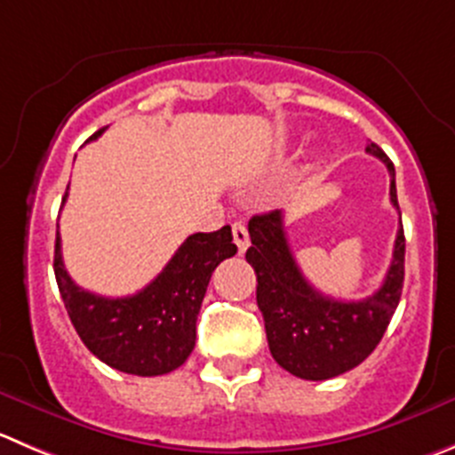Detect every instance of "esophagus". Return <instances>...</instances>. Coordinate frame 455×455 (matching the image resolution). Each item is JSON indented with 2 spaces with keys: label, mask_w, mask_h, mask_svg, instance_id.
Listing matches in <instances>:
<instances>
[{
  "label": "esophagus",
  "mask_w": 455,
  "mask_h": 455,
  "mask_svg": "<svg viewBox=\"0 0 455 455\" xmlns=\"http://www.w3.org/2000/svg\"><path fill=\"white\" fill-rule=\"evenodd\" d=\"M232 236H235V243L239 248V252L243 254L250 245V235H248V228L243 223H232Z\"/></svg>",
  "instance_id": "1"
}]
</instances>
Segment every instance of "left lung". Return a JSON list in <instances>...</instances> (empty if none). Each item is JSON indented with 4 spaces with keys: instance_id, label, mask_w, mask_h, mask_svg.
<instances>
[{
    "instance_id": "8db88e82",
    "label": "left lung",
    "mask_w": 455,
    "mask_h": 455,
    "mask_svg": "<svg viewBox=\"0 0 455 455\" xmlns=\"http://www.w3.org/2000/svg\"><path fill=\"white\" fill-rule=\"evenodd\" d=\"M366 151L387 165L391 176L388 194L397 207L395 167L375 142H369ZM248 232L252 245L245 259L257 272V304L276 364L295 378L315 382L337 378L362 364L379 344L400 304L404 283L402 225L382 285L360 301L332 299L306 281L290 252L281 210L252 216Z\"/></svg>"
}]
</instances>
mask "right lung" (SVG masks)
I'll use <instances>...</instances> for the list:
<instances>
[{
    "instance_id": "obj_1",
    "label": "right lung",
    "mask_w": 455,
    "mask_h": 455,
    "mask_svg": "<svg viewBox=\"0 0 455 455\" xmlns=\"http://www.w3.org/2000/svg\"><path fill=\"white\" fill-rule=\"evenodd\" d=\"M102 132L93 133L91 140ZM235 254L230 225L216 232H196L147 288L111 299L82 290L68 276L58 232L53 270L64 308L86 348L111 369L151 378L185 364L196 344L198 310L212 272Z\"/></svg>"
}]
</instances>
